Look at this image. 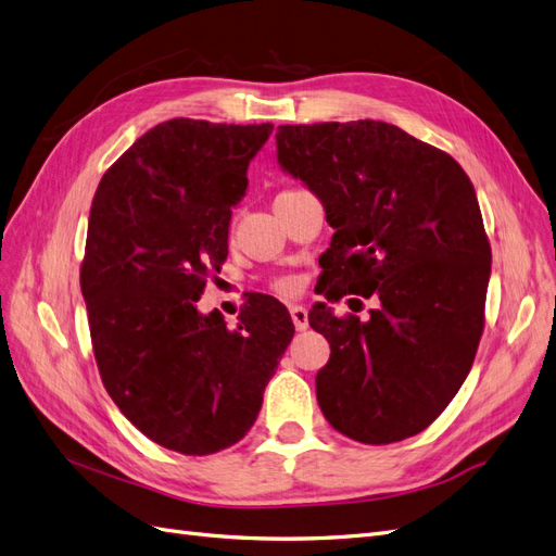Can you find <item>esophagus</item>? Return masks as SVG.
I'll use <instances>...</instances> for the list:
<instances>
[{
    "label": "esophagus",
    "mask_w": 556,
    "mask_h": 556,
    "mask_svg": "<svg viewBox=\"0 0 556 556\" xmlns=\"http://www.w3.org/2000/svg\"><path fill=\"white\" fill-rule=\"evenodd\" d=\"M290 315H292V323H294L296 331H306L308 329V311L304 306L292 304L290 306Z\"/></svg>",
    "instance_id": "34e87169"
}]
</instances>
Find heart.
<instances>
[{"instance_id":"b5f03b06","label":"heart","mask_w":556,"mask_h":556,"mask_svg":"<svg viewBox=\"0 0 556 556\" xmlns=\"http://www.w3.org/2000/svg\"><path fill=\"white\" fill-rule=\"evenodd\" d=\"M276 290L280 292V294H294L296 292V280L294 278H280L278 282H276Z\"/></svg>"}]
</instances>
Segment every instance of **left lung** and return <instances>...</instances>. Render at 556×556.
Wrapping results in <instances>:
<instances>
[{"label":"left lung","mask_w":556,"mask_h":556,"mask_svg":"<svg viewBox=\"0 0 556 556\" xmlns=\"http://www.w3.org/2000/svg\"><path fill=\"white\" fill-rule=\"evenodd\" d=\"M276 148L336 229L319 292L378 299L366 323L313 306L308 323L331 345L319 408L368 445L425 431L459 392L484 327L492 250L473 182L390 123L280 125Z\"/></svg>","instance_id":"8db88e82"}]
</instances>
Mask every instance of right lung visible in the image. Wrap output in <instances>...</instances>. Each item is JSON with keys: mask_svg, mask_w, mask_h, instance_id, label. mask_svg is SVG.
Here are the masks:
<instances>
[{"mask_svg": "<svg viewBox=\"0 0 556 556\" xmlns=\"http://www.w3.org/2000/svg\"><path fill=\"white\" fill-rule=\"evenodd\" d=\"M271 131L174 117L134 141L92 199L80 290L94 359L115 406L166 450L239 443L294 336L288 308L264 294L237 329L197 308Z\"/></svg>", "mask_w": 556, "mask_h": 556, "instance_id": "right-lung-1", "label": "right lung"}]
</instances>
